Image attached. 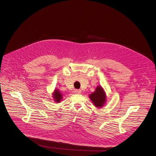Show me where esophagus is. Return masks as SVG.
Wrapping results in <instances>:
<instances>
[{
	"label": "esophagus",
	"mask_w": 156,
	"mask_h": 156,
	"mask_svg": "<svg viewBox=\"0 0 156 156\" xmlns=\"http://www.w3.org/2000/svg\"><path fill=\"white\" fill-rule=\"evenodd\" d=\"M81 91L80 90H75L74 92H75V93H76V94H80V93H81Z\"/></svg>",
	"instance_id": "1"
}]
</instances>
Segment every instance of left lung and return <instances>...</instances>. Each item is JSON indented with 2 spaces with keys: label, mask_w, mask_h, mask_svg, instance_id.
I'll use <instances>...</instances> for the list:
<instances>
[{
  "label": "left lung",
  "mask_w": 156,
  "mask_h": 156,
  "mask_svg": "<svg viewBox=\"0 0 156 156\" xmlns=\"http://www.w3.org/2000/svg\"><path fill=\"white\" fill-rule=\"evenodd\" d=\"M90 98L96 106L100 108L105 104L106 96L102 88L100 87H98L95 92L90 94Z\"/></svg>",
  "instance_id": "left-lung-1"
}]
</instances>
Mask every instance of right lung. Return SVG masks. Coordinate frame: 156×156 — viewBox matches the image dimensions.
<instances>
[{"label":"right lung","instance_id":"right-lung-1","mask_svg":"<svg viewBox=\"0 0 156 156\" xmlns=\"http://www.w3.org/2000/svg\"><path fill=\"white\" fill-rule=\"evenodd\" d=\"M62 95L60 91H58V90H55L54 94H53V98L55 99V101L57 103L60 102V100H62Z\"/></svg>","mask_w":156,"mask_h":156}]
</instances>
